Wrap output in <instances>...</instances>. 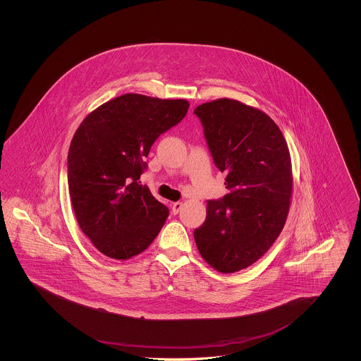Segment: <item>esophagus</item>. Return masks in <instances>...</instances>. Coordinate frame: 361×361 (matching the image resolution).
Masks as SVG:
<instances>
[{"mask_svg": "<svg viewBox=\"0 0 361 361\" xmlns=\"http://www.w3.org/2000/svg\"><path fill=\"white\" fill-rule=\"evenodd\" d=\"M181 208H183V203H180V202H176V203H173L172 204V212L174 215H177L180 211H181Z\"/></svg>", "mask_w": 361, "mask_h": 361, "instance_id": "34e87169", "label": "esophagus"}]
</instances>
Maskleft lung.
Here are the masks:
<instances>
[{"instance_id": "1", "label": "left lung", "mask_w": 361, "mask_h": 361, "mask_svg": "<svg viewBox=\"0 0 361 361\" xmlns=\"http://www.w3.org/2000/svg\"><path fill=\"white\" fill-rule=\"evenodd\" d=\"M193 114L228 189L224 197L207 200L206 221L193 237L212 268L238 272L268 252L286 224L292 193L288 146L268 115L237 100L202 104Z\"/></svg>"}]
</instances>
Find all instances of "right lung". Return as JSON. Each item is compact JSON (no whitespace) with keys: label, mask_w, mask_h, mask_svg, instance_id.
Here are the masks:
<instances>
[{"label":"right lung","mask_w":361,"mask_h":361,"mask_svg":"<svg viewBox=\"0 0 361 361\" xmlns=\"http://www.w3.org/2000/svg\"><path fill=\"white\" fill-rule=\"evenodd\" d=\"M188 108L187 100L127 93L77 128L68 154L70 199L82 233L106 257H134L161 231L169 209L140 184L143 159Z\"/></svg>","instance_id":"1"}]
</instances>
